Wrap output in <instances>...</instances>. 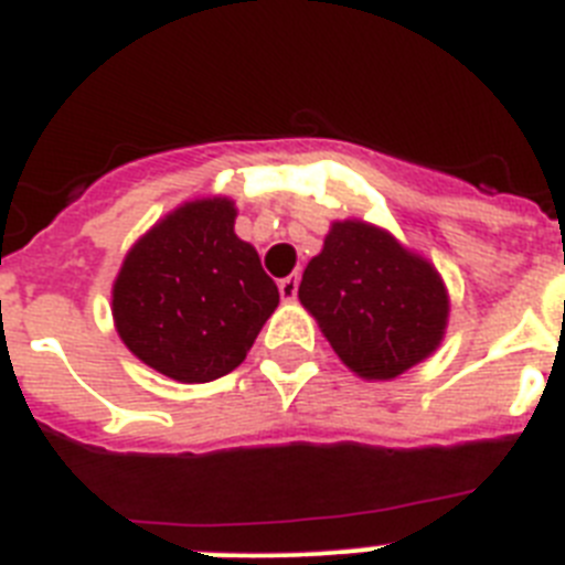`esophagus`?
I'll return each instance as SVG.
<instances>
[{
  "instance_id": "obj_1",
  "label": "esophagus",
  "mask_w": 565,
  "mask_h": 565,
  "mask_svg": "<svg viewBox=\"0 0 565 565\" xmlns=\"http://www.w3.org/2000/svg\"><path fill=\"white\" fill-rule=\"evenodd\" d=\"M297 288H299L297 274L279 279V297H282V299H297Z\"/></svg>"
}]
</instances>
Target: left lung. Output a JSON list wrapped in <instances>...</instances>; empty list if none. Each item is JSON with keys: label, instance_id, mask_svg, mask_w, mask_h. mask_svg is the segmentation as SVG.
Here are the masks:
<instances>
[{"label": "left lung", "instance_id": "obj_1", "mask_svg": "<svg viewBox=\"0 0 565 565\" xmlns=\"http://www.w3.org/2000/svg\"><path fill=\"white\" fill-rule=\"evenodd\" d=\"M299 302L351 371L393 379L430 356L447 326V291L430 263L367 223H333L308 263Z\"/></svg>", "mask_w": 565, "mask_h": 565}]
</instances>
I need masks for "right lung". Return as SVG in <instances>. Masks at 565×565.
I'll list each match as a JSON object with an SVG mask.
<instances>
[{
  "mask_svg": "<svg viewBox=\"0 0 565 565\" xmlns=\"http://www.w3.org/2000/svg\"><path fill=\"white\" fill-rule=\"evenodd\" d=\"M279 302L277 282L234 234V203L194 201L132 246L113 288L124 344L178 382L232 373Z\"/></svg>",
  "mask_w": 565,
  "mask_h": 565,
  "instance_id": "obj_1",
  "label": "right lung"
}]
</instances>
